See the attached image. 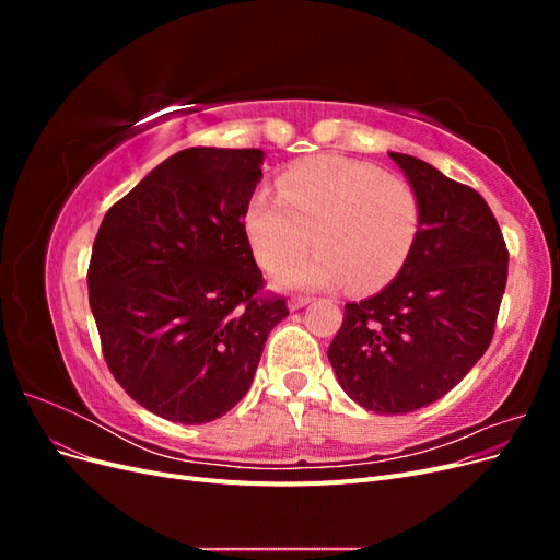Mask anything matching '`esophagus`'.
<instances>
[{"mask_svg": "<svg viewBox=\"0 0 560 560\" xmlns=\"http://www.w3.org/2000/svg\"><path fill=\"white\" fill-rule=\"evenodd\" d=\"M308 303H311V296H292L287 301V306H290V311H299L303 306H308Z\"/></svg>", "mask_w": 560, "mask_h": 560, "instance_id": "esophagus-1", "label": "esophagus"}]
</instances>
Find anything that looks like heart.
<instances>
[{
    "instance_id": "1",
    "label": "heart",
    "mask_w": 560,
    "mask_h": 560,
    "mask_svg": "<svg viewBox=\"0 0 560 560\" xmlns=\"http://www.w3.org/2000/svg\"><path fill=\"white\" fill-rule=\"evenodd\" d=\"M249 247L266 270H279L307 248L308 260L280 271L287 290H317L348 282L376 292L409 261L420 206L413 186L397 173L341 156H317L284 171L278 198L259 191L243 217Z\"/></svg>"
}]
</instances>
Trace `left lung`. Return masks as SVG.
<instances>
[{"mask_svg": "<svg viewBox=\"0 0 560 560\" xmlns=\"http://www.w3.org/2000/svg\"><path fill=\"white\" fill-rule=\"evenodd\" d=\"M389 159L418 196V238L393 282L346 303L327 354L352 401L401 416L442 399L488 350L510 252L477 191L416 156Z\"/></svg>", "mask_w": 560, "mask_h": 560, "instance_id": "left-lung-1", "label": "left lung"}]
</instances>
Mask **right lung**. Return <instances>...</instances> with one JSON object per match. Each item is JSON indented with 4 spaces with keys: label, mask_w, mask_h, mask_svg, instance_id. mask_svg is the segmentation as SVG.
<instances>
[{
    "label": "right lung",
    "mask_w": 560,
    "mask_h": 560,
    "mask_svg": "<svg viewBox=\"0 0 560 560\" xmlns=\"http://www.w3.org/2000/svg\"><path fill=\"white\" fill-rule=\"evenodd\" d=\"M264 156L184 149L112 206L95 235L89 301L105 362L165 420L200 425L231 411L290 315L282 296H259L243 226Z\"/></svg>",
    "instance_id": "add662e5"
}]
</instances>
